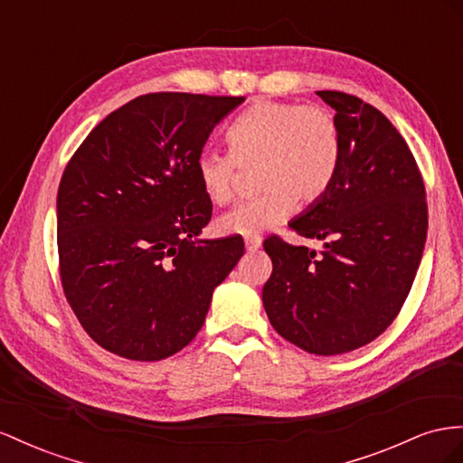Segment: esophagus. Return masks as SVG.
<instances>
[{"instance_id":"34e87169","label":"esophagus","mask_w":463,"mask_h":463,"mask_svg":"<svg viewBox=\"0 0 463 463\" xmlns=\"http://www.w3.org/2000/svg\"><path fill=\"white\" fill-rule=\"evenodd\" d=\"M260 243H262L260 237H247V240H245V249H247V251H257V249L260 247Z\"/></svg>"}]
</instances>
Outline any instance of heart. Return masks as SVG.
Segmentation results:
<instances>
[{
  "instance_id": "obj_1",
  "label": "heart",
  "mask_w": 463,
  "mask_h": 463,
  "mask_svg": "<svg viewBox=\"0 0 463 463\" xmlns=\"http://www.w3.org/2000/svg\"><path fill=\"white\" fill-rule=\"evenodd\" d=\"M230 156H198L196 181L212 204L233 201L241 171H255L251 201L216 222L222 235L255 237L290 216L294 204L311 206L327 194L343 157L341 130L323 105L260 99L226 130Z\"/></svg>"
}]
</instances>
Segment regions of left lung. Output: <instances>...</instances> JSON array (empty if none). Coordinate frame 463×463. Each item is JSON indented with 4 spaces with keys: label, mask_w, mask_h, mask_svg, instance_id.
I'll list each match as a JSON object with an SVG mask.
<instances>
[{
    "label": "left lung",
    "mask_w": 463,
    "mask_h": 463,
    "mask_svg": "<svg viewBox=\"0 0 463 463\" xmlns=\"http://www.w3.org/2000/svg\"><path fill=\"white\" fill-rule=\"evenodd\" d=\"M336 110L343 157L319 203L290 222L321 251L265 240L272 274L262 288L270 325L311 354L372 343L402 311L427 241V191L403 136L385 115L343 91H317Z\"/></svg>",
    "instance_id": "1"
}]
</instances>
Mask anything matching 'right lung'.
Here are the masks:
<instances>
[{"label": "right lung", "instance_id": "1", "mask_svg": "<svg viewBox=\"0 0 463 463\" xmlns=\"http://www.w3.org/2000/svg\"><path fill=\"white\" fill-rule=\"evenodd\" d=\"M243 101L140 95L99 122L68 161L56 201L60 280L105 351L140 362L179 353L245 253L237 235L193 240L212 218L194 164Z\"/></svg>", "mask_w": 463, "mask_h": 463}]
</instances>
